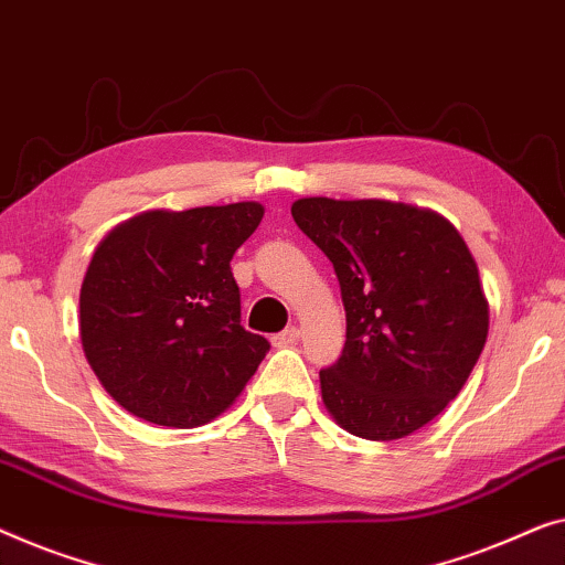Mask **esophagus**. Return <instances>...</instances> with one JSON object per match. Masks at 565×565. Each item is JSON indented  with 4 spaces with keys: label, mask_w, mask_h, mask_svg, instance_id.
<instances>
[{
    "label": "esophagus",
    "mask_w": 565,
    "mask_h": 565,
    "mask_svg": "<svg viewBox=\"0 0 565 565\" xmlns=\"http://www.w3.org/2000/svg\"><path fill=\"white\" fill-rule=\"evenodd\" d=\"M299 335H301L299 328H286L284 332H279V335L274 338V345H279V348L294 345V343H297V340H299Z\"/></svg>",
    "instance_id": "1"
}]
</instances>
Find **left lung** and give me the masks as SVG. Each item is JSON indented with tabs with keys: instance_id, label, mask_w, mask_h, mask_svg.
Returning <instances> with one entry per match:
<instances>
[{
	"instance_id": "left-lung-1",
	"label": "left lung",
	"mask_w": 565,
	"mask_h": 565,
	"mask_svg": "<svg viewBox=\"0 0 565 565\" xmlns=\"http://www.w3.org/2000/svg\"><path fill=\"white\" fill-rule=\"evenodd\" d=\"M291 217L330 258L345 307L324 407L355 438H407L456 399L487 343L471 250L443 214L402 202L305 196Z\"/></svg>"
}]
</instances>
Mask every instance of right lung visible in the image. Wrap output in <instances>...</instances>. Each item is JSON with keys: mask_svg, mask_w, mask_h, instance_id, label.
<instances>
[{"mask_svg": "<svg viewBox=\"0 0 565 565\" xmlns=\"http://www.w3.org/2000/svg\"><path fill=\"white\" fill-rule=\"evenodd\" d=\"M264 204L148 210L102 237L78 294L92 371L130 415L200 427L233 404L268 351L241 324L235 250Z\"/></svg>", "mask_w": 565, "mask_h": 565, "instance_id": "1", "label": "right lung"}]
</instances>
